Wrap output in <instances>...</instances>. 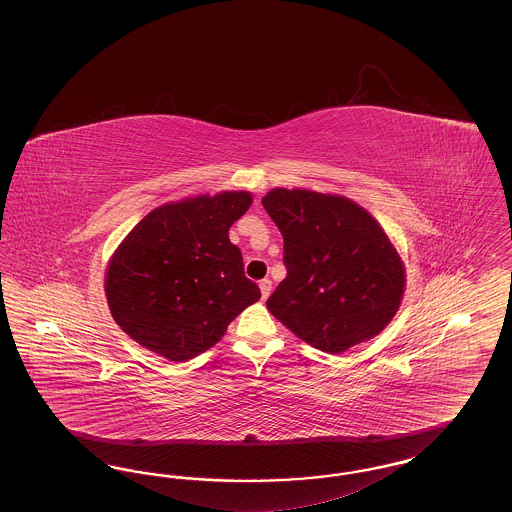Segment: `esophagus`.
Wrapping results in <instances>:
<instances>
[{"mask_svg": "<svg viewBox=\"0 0 512 512\" xmlns=\"http://www.w3.org/2000/svg\"><path fill=\"white\" fill-rule=\"evenodd\" d=\"M259 288H261V295H263V299H267L270 292H272V282H270L268 278H263V280L259 282Z\"/></svg>", "mask_w": 512, "mask_h": 512, "instance_id": "esophagus-1", "label": "esophagus"}]
</instances>
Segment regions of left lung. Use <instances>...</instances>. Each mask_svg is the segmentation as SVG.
<instances>
[{"instance_id": "left-lung-1", "label": "left lung", "mask_w": 512, "mask_h": 512, "mask_svg": "<svg viewBox=\"0 0 512 512\" xmlns=\"http://www.w3.org/2000/svg\"><path fill=\"white\" fill-rule=\"evenodd\" d=\"M263 207L282 232L288 270L268 311L324 353L378 336L405 292V267L382 226L341 195L274 188Z\"/></svg>"}]
</instances>
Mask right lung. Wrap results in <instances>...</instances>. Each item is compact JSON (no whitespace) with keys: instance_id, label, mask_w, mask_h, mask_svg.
<instances>
[{"instance_id":"add662e5","label":"right lung","mask_w":512,"mask_h":512,"mask_svg":"<svg viewBox=\"0 0 512 512\" xmlns=\"http://www.w3.org/2000/svg\"><path fill=\"white\" fill-rule=\"evenodd\" d=\"M249 192L197 195L140 220L111 257L105 295L122 330L149 351L188 361L224 336L261 290L228 238Z\"/></svg>"}]
</instances>
